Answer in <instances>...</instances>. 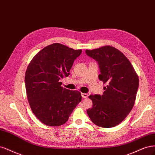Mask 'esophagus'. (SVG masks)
Wrapping results in <instances>:
<instances>
[{
  "instance_id": "34e87169",
  "label": "esophagus",
  "mask_w": 155,
  "mask_h": 155,
  "mask_svg": "<svg viewBox=\"0 0 155 155\" xmlns=\"http://www.w3.org/2000/svg\"><path fill=\"white\" fill-rule=\"evenodd\" d=\"M81 95H82V98H86L88 97V94H87V93H81Z\"/></svg>"
}]
</instances>
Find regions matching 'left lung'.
<instances>
[{
    "instance_id": "8db88e82",
    "label": "left lung",
    "mask_w": 155,
    "mask_h": 155,
    "mask_svg": "<svg viewBox=\"0 0 155 155\" xmlns=\"http://www.w3.org/2000/svg\"><path fill=\"white\" fill-rule=\"evenodd\" d=\"M86 53L98 62L101 70L98 78L106 84L102 95L89 96L93 106L87 110V114L99 127H114L133 107L139 86L138 74L127 58L113 46L86 49Z\"/></svg>"
}]
</instances>
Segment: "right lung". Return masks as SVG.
<instances>
[{
    "label": "right lung",
    "instance_id": "right-lung-1",
    "mask_svg": "<svg viewBox=\"0 0 155 155\" xmlns=\"http://www.w3.org/2000/svg\"><path fill=\"white\" fill-rule=\"evenodd\" d=\"M81 49L54 43L32 58L25 74L27 97L32 112L49 126L66 123L78 104L81 93L62 87L59 80L67 77Z\"/></svg>",
    "mask_w": 155,
    "mask_h": 155
}]
</instances>
